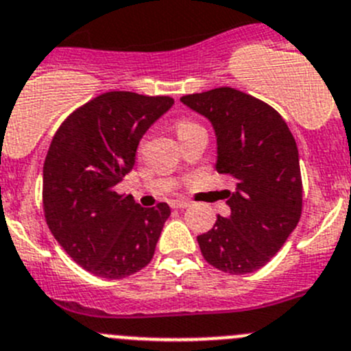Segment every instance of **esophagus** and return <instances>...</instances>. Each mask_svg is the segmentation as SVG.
Segmentation results:
<instances>
[{
	"instance_id": "1",
	"label": "esophagus",
	"mask_w": 351,
	"mask_h": 351,
	"mask_svg": "<svg viewBox=\"0 0 351 351\" xmlns=\"http://www.w3.org/2000/svg\"><path fill=\"white\" fill-rule=\"evenodd\" d=\"M169 204H171L173 209H183V208H189V206H191L186 201H180V199H176V201H171Z\"/></svg>"
}]
</instances>
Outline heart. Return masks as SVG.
Listing matches in <instances>:
<instances>
[{"label":"heart","mask_w":351,"mask_h":351,"mask_svg":"<svg viewBox=\"0 0 351 351\" xmlns=\"http://www.w3.org/2000/svg\"><path fill=\"white\" fill-rule=\"evenodd\" d=\"M191 126H194V123H191V121H180V123H176V133H182L183 130Z\"/></svg>","instance_id":"1"}]
</instances>
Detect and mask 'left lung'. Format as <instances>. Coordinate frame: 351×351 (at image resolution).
Returning a JSON list of instances; mask_svg holds the SVG:
<instances>
[{
  "instance_id": "1",
  "label": "left lung",
  "mask_w": 351,
  "mask_h": 351,
  "mask_svg": "<svg viewBox=\"0 0 351 351\" xmlns=\"http://www.w3.org/2000/svg\"><path fill=\"white\" fill-rule=\"evenodd\" d=\"M216 135V171L237 180L230 216L199 235L209 265L232 275L265 267L296 228L303 204L300 156L286 121L268 104L234 88L180 98Z\"/></svg>"
}]
</instances>
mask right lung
I'll return each mask as SVG.
<instances>
[{
	"instance_id": "right-lung-1",
	"label": "right lung",
	"mask_w": 351,
	"mask_h": 351,
	"mask_svg": "<svg viewBox=\"0 0 351 351\" xmlns=\"http://www.w3.org/2000/svg\"><path fill=\"white\" fill-rule=\"evenodd\" d=\"M175 100L109 91L71 114L43 166V206L65 253L101 279H123L150 263L171 215L166 202L142 208L116 185L135 165L147 130Z\"/></svg>"
}]
</instances>
